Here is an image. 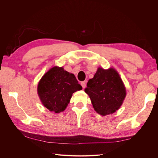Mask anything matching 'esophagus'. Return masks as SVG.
I'll return each instance as SVG.
<instances>
[{"label": "esophagus", "instance_id": "1", "mask_svg": "<svg viewBox=\"0 0 158 158\" xmlns=\"http://www.w3.org/2000/svg\"><path fill=\"white\" fill-rule=\"evenodd\" d=\"M81 85H82L83 88H85V86H86V81H84V82H81Z\"/></svg>", "mask_w": 158, "mask_h": 158}]
</instances>
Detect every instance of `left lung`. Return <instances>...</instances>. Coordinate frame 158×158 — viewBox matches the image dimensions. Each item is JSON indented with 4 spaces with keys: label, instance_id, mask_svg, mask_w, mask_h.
Here are the masks:
<instances>
[{
    "label": "left lung",
    "instance_id": "1",
    "mask_svg": "<svg viewBox=\"0 0 158 158\" xmlns=\"http://www.w3.org/2000/svg\"><path fill=\"white\" fill-rule=\"evenodd\" d=\"M84 91L89 96L95 111L103 116L115 112L126 97V88L113 68H98Z\"/></svg>",
    "mask_w": 158,
    "mask_h": 158
}]
</instances>
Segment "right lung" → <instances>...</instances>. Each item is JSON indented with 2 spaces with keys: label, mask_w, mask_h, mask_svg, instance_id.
<instances>
[{
  "label": "right lung",
  "mask_w": 158,
  "mask_h": 158,
  "mask_svg": "<svg viewBox=\"0 0 158 158\" xmlns=\"http://www.w3.org/2000/svg\"><path fill=\"white\" fill-rule=\"evenodd\" d=\"M82 89L73 74L54 66L40 80L37 94L44 107L58 113L67 107L73 94Z\"/></svg>",
  "instance_id": "add662e5"
}]
</instances>
